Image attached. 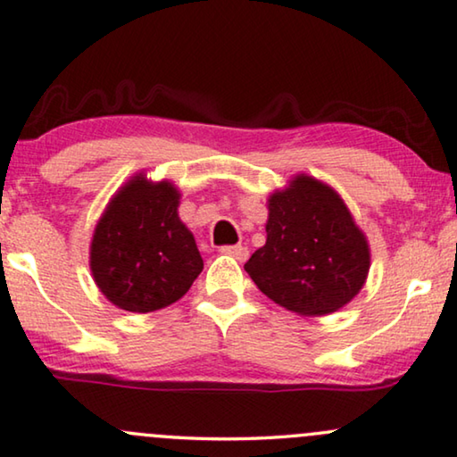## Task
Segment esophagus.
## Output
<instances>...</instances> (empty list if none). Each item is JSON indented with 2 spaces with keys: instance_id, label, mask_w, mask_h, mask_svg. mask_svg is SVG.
I'll return each instance as SVG.
<instances>
[{
  "instance_id": "obj_1",
  "label": "esophagus",
  "mask_w": 457,
  "mask_h": 457,
  "mask_svg": "<svg viewBox=\"0 0 457 457\" xmlns=\"http://www.w3.org/2000/svg\"><path fill=\"white\" fill-rule=\"evenodd\" d=\"M220 253L235 257V260H239V262H245L247 260L249 251H247V247H243V245H224V247H220Z\"/></svg>"
}]
</instances>
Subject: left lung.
Instances as JSON below:
<instances>
[{
  "mask_svg": "<svg viewBox=\"0 0 457 457\" xmlns=\"http://www.w3.org/2000/svg\"><path fill=\"white\" fill-rule=\"evenodd\" d=\"M268 239L245 263L251 280L299 315L338 311L369 274V245L332 187L299 175L270 197Z\"/></svg>",
  "mask_w": 457,
  "mask_h": 457,
  "instance_id": "1",
  "label": "left lung"
}]
</instances>
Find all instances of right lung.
Here are the masks:
<instances>
[{"label":"right lung","instance_id":"obj_1","mask_svg":"<svg viewBox=\"0 0 457 457\" xmlns=\"http://www.w3.org/2000/svg\"><path fill=\"white\" fill-rule=\"evenodd\" d=\"M179 191L137 175L109 202L90 245V270L119 309L150 313L179 301L204 270L179 220Z\"/></svg>","mask_w":457,"mask_h":457}]
</instances>
